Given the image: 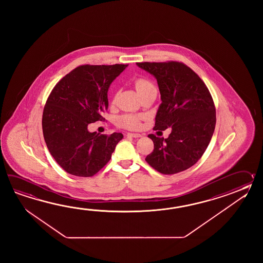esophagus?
I'll return each mask as SVG.
<instances>
[{"instance_id":"obj_1","label":"esophagus","mask_w":263,"mask_h":263,"mask_svg":"<svg viewBox=\"0 0 263 263\" xmlns=\"http://www.w3.org/2000/svg\"><path fill=\"white\" fill-rule=\"evenodd\" d=\"M127 136L128 137H134V138H139V137H141L142 135L139 134H127Z\"/></svg>"}]
</instances>
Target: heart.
<instances>
[{"label":"heart","instance_id":"1","mask_svg":"<svg viewBox=\"0 0 263 263\" xmlns=\"http://www.w3.org/2000/svg\"><path fill=\"white\" fill-rule=\"evenodd\" d=\"M134 84L139 96L143 95L149 91H157L155 85L147 79H137ZM115 101H116V97L112 99V103H115ZM141 119L142 117H137L133 115H123L117 118V124L119 127H122L125 129H136L140 128L141 126Z\"/></svg>","mask_w":263,"mask_h":263}]
</instances>
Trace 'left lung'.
<instances>
[{
  "instance_id": "left-lung-1",
  "label": "left lung",
  "mask_w": 263,
  "mask_h": 263,
  "mask_svg": "<svg viewBox=\"0 0 263 263\" xmlns=\"http://www.w3.org/2000/svg\"><path fill=\"white\" fill-rule=\"evenodd\" d=\"M156 79L162 103L155 127L171 128L168 138L149 134L154 151L145 158L160 173H179L196 163L213 137L216 123L212 96L201 79L182 63H137Z\"/></svg>"
}]
</instances>
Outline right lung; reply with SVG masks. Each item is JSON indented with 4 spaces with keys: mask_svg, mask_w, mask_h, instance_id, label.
<instances>
[{
    "mask_svg": "<svg viewBox=\"0 0 263 263\" xmlns=\"http://www.w3.org/2000/svg\"><path fill=\"white\" fill-rule=\"evenodd\" d=\"M127 67L81 66L51 91L43 111V135L51 156L67 173L92 177L110 161L123 138L120 133H90L88 125L103 119L109 87Z\"/></svg>",
    "mask_w": 263,
    "mask_h": 263,
    "instance_id": "right-lung-1",
    "label": "right lung"
}]
</instances>
